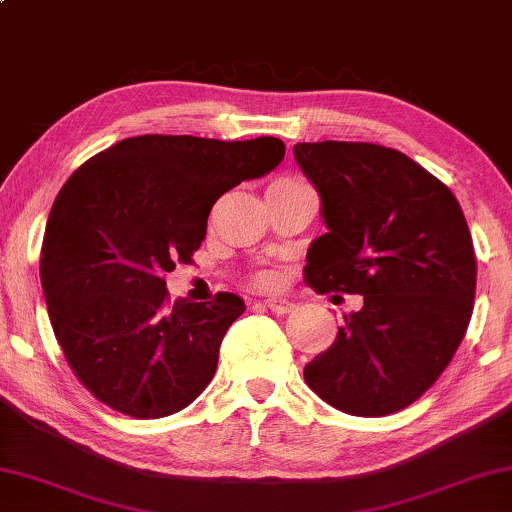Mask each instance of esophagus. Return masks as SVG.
<instances>
[{
	"label": "esophagus",
	"instance_id": "obj_1",
	"mask_svg": "<svg viewBox=\"0 0 512 512\" xmlns=\"http://www.w3.org/2000/svg\"><path fill=\"white\" fill-rule=\"evenodd\" d=\"M263 305L268 307L270 311H274V314H288V311H291V309L295 307L291 300H286V298H279V295H272V298L263 300Z\"/></svg>",
	"mask_w": 512,
	"mask_h": 512
}]
</instances>
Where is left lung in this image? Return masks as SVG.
Listing matches in <instances>:
<instances>
[{
	"label": "left lung",
	"mask_w": 512,
	"mask_h": 512,
	"mask_svg": "<svg viewBox=\"0 0 512 512\" xmlns=\"http://www.w3.org/2000/svg\"><path fill=\"white\" fill-rule=\"evenodd\" d=\"M328 233L309 244L307 284L362 295L335 344L305 365L323 402L388 416L439 379L469 328L476 254L446 184L406 154L372 143H298Z\"/></svg>",
	"instance_id": "obj_1"
}]
</instances>
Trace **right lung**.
Listing matches in <instances>:
<instances>
[{
    "label": "right lung",
    "instance_id": "right-lung-1",
    "mask_svg": "<svg viewBox=\"0 0 512 512\" xmlns=\"http://www.w3.org/2000/svg\"><path fill=\"white\" fill-rule=\"evenodd\" d=\"M284 154L272 136L154 133L120 140L66 180L46 224L41 284L64 358L96 399L147 420L207 388L244 300L219 293L170 307L164 274L201 247L217 198Z\"/></svg>",
    "mask_w": 512,
    "mask_h": 512
}]
</instances>
